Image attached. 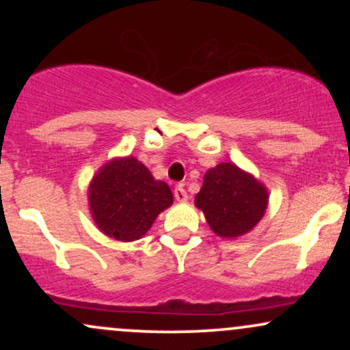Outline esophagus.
<instances>
[{"mask_svg":"<svg viewBox=\"0 0 350 350\" xmlns=\"http://www.w3.org/2000/svg\"><path fill=\"white\" fill-rule=\"evenodd\" d=\"M174 199L178 200V202H186V200L189 199V198H187L186 189H184L183 186L176 187V189H174Z\"/></svg>","mask_w":350,"mask_h":350,"instance_id":"esophagus-1","label":"esophagus"}]
</instances>
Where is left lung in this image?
I'll use <instances>...</instances> for the list:
<instances>
[{
	"label": "left lung",
	"instance_id": "obj_1",
	"mask_svg": "<svg viewBox=\"0 0 350 350\" xmlns=\"http://www.w3.org/2000/svg\"><path fill=\"white\" fill-rule=\"evenodd\" d=\"M268 189L252 172L220 163L204 174L196 207L220 239H239L256 227L268 207Z\"/></svg>",
	"mask_w": 350,
	"mask_h": 350
}]
</instances>
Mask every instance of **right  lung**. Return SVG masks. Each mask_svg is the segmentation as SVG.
<instances>
[{"mask_svg": "<svg viewBox=\"0 0 350 350\" xmlns=\"http://www.w3.org/2000/svg\"><path fill=\"white\" fill-rule=\"evenodd\" d=\"M172 206V192L135 156L103 164L88 184V208L95 226L120 242H135L156 217Z\"/></svg>", "mask_w": 350, "mask_h": 350, "instance_id": "1", "label": "right lung"}]
</instances>
